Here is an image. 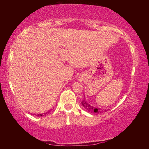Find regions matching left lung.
I'll return each mask as SVG.
<instances>
[{
    "instance_id": "left-lung-1",
    "label": "left lung",
    "mask_w": 149,
    "mask_h": 149,
    "mask_svg": "<svg viewBox=\"0 0 149 149\" xmlns=\"http://www.w3.org/2000/svg\"><path fill=\"white\" fill-rule=\"evenodd\" d=\"M81 104L83 105V107H84L85 109H86L88 112H89L90 113H97V114H99V113H102L107 111V110H104L102 109V108L95 107H93V106L90 105L89 104H88L86 100H85V99L83 100V101L81 102Z\"/></svg>"
}]
</instances>
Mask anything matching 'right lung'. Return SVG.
I'll return each mask as SVG.
<instances>
[{
	"instance_id": "obj_1",
	"label": "right lung",
	"mask_w": 149,
	"mask_h": 149,
	"mask_svg": "<svg viewBox=\"0 0 149 149\" xmlns=\"http://www.w3.org/2000/svg\"><path fill=\"white\" fill-rule=\"evenodd\" d=\"M49 112H50V111H48V112L44 113V114H38V116H42L46 115V114H48V113H49Z\"/></svg>"
}]
</instances>
